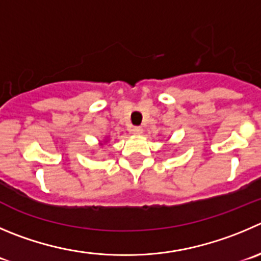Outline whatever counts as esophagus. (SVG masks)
<instances>
[{"label":"esophagus","mask_w":261,"mask_h":261,"mask_svg":"<svg viewBox=\"0 0 261 261\" xmlns=\"http://www.w3.org/2000/svg\"><path fill=\"white\" fill-rule=\"evenodd\" d=\"M142 126H133L132 129H130V132L133 133V135H141L142 133Z\"/></svg>","instance_id":"esophagus-1"}]
</instances>
